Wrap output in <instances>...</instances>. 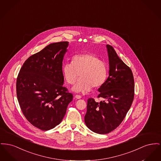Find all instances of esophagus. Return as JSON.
<instances>
[{
  "mask_svg": "<svg viewBox=\"0 0 161 161\" xmlns=\"http://www.w3.org/2000/svg\"><path fill=\"white\" fill-rule=\"evenodd\" d=\"M75 98L76 99H80V98H81V95H80L79 94L75 95Z\"/></svg>",
  "mask_w": 161,
  "mask_h": 161,
  "instance_id": "esophagus-1",
  "label": "esophagus"
}]
</instances>
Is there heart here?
Listing matches in <instances>:
<instances>
[{
  "label": "heart",
  "mask_w": 161,
  "mask_h": 161,
  "mask_svg": "<svg viewBox=\"0 0 161 161\" xmlns=\"http://www.w3.org/2000/svg\"><path fill=\"white\" fill-rule=\"evenodd\" d=\"M67 84L74 85L80 74V80L74 86L75 92H88L92 87L98 88L104 85L108 76V68L104 61L92 53L76 55L72 63L65 64L62 69Z\"/></svg>",
  "instance_id": "obj_1"
}]
</instances>
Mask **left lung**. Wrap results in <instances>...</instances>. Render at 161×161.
<instances>
[{
	"mask_svg": "<svg viewBox=\"0 0 161 161\" xmlns=\"http://www.w3.org/2000/svg\"><path fill=\"white\" fill-rule=\"evenodd\" d=\"M109 75L98 91L96 102L87 100L85 121L87 126L98 134L113 131L122 122L132 104L134 97V80L131 69L118 57L114 48L107 45Z\"/></svg>",
	"mask_w": 161,
	"mask_h": 161,
	"instance_id": "8db88e82",
	"label": "left lung"
}]
</instances>
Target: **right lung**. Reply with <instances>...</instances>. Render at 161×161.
Masks as SVG:
<instances>
[{
	"label": "right lung",
	"instance_id": "add662e5",
	"mask_svg": "<svg viewBox=\"0 0 161 161\" xmlns=\"http://www.w3.org/2000/svg\"><path fill=\"white\" fill-rule=\"evenodd\" d=\"M68 42L52 43L30 56L16 80L19 106L33 126L47 131L64 118L73 95L63 86V60Z\"/></svg>",
	"mask_w": 161,
	"mask_h": 161
}]
</instances>
